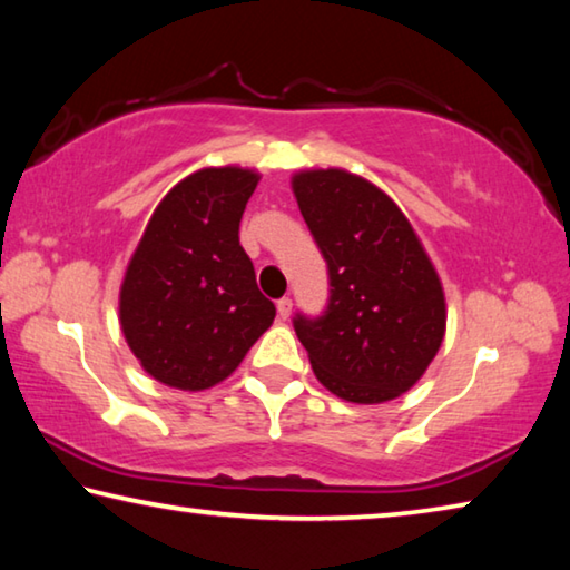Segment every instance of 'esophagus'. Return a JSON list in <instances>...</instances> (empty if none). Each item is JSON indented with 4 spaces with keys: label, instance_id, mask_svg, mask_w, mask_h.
Here are the masks:
<instances>
[{
    "label": "esophagus",
    "instance_id": "34e87169",
    "mask_svg": "<svg viewBox=\"0 0 570 570\" xmlns=\"http://www.w3.org/2000/svg\"><path fill=\"white\" fill-rule=\"evenodd\" d=\"M276 312H278V316H282V320H288V314H292V298H288V296L278 298Z\"/></svg>",
    "mask_w": 570,
    "mask_h": 570
}]
</instances>
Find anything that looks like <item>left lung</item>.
I'll use <instances>...</instances> for the list:
<instances>
[{
  "instance_id": "obj_1",
  "label": "left lung",
  "mask_w": 570,
  "mask_h": 570,
  "mask_svg": "<svg viewBox=\"0 0 570 570\" xmlns=\"http://www.w3.org/2000/svg\"><path fill=\"white\" fill-rule=\"evenodd\" d=\"M330 272L322 316H294L312 370L336 397L380 404L417 382L445 336V294L387 193L340 168L292 180Z\"/></svg>"
}]
</instances>
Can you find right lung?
I'll return each mask as SVG.
<instances>
[{"mask_svg":"<svg viewBox=\"0 0 570 570\" xmlns=\"http://www.w3.org/2000/svg\"><path fill=\"white\" fill-rule=\"evenodd\" d=\"M258 173L204 168L170 188L120 286V326L142 370L168 387L224 382L272 326L238 226Z\"/></svg>","mask_w":570,"mask_h":570,"instance_id":"1","label":"right lung"}]
</instances>
